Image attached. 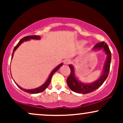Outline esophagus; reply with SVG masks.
Listing matches in <instances>:
<instances>
[{
	"label": "esophagus",
	"instance_id": "34e87169",
	"mask_svg": "<svg viewBox=\"0 0 123 123\" xmlns=\"http://www.w3.org/2000/svg\"><path fill=\"white\" fill-rule=\"evenodd\" d=\"M63 63H64V64L65 65H68L70 63V60H69V59H66V60H65L63 61Z\"/></svg>",
	"mask_w": 123,
	"mask_h": 123
}]
</instances>
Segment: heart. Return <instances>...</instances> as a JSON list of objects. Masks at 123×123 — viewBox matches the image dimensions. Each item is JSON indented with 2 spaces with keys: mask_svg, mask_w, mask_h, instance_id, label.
Segmentation results:
<instances>
[{
  "mask_svg": "<svg viewBox=\"0 0 123 123\" xmlns=\"http://www.w3.org/2000/svg\"><path fill=\"white\" fill-rule=\"evenodd\" d=\"M83 43H85V42H83Z\"/></svg>",
  "mask_w": 123,
  "mask_h": 123,
  "instance_id": "b5f03b06",
  "label": "heart"
}]
</instances>
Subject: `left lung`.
Segmentation results:
<instances>
[{
	"instance_id": "1",
	"label": "left lung",
	"mask_w": 123,
	"mask_h": 123,
	"mask_svg": "<svg viewBox=\"0 0 123 123\" xmlns=\"http://www.w3.org/2000/svg\"><path fill=\"white\" fill-rule=\"evenodd\" d=\"M102 50L106 54V59L104 63L102 74L95 81L90 83H86L81 81L76 75L74 68L72 65H69L71 72L69 76L66 80L68 86L71 90L79 94H88L93 92L98 89L104 83L108 77L110 70V65L111 62V52L108 46L105 42H101L95 45L92 48V51H99Z\"/></svg>"
}]
</instances>
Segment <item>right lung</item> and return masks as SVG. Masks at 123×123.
<instances>
[{"instance_id":"1","label":"right lung","mask_w":123,"mask_h":123,"mask_svg":"<svg viewBox=\"0 0 123 123\" xmlns=\"http://www.w3.org/2000/svg\"><path fill=\"white\" fill-rule=\"evenodd\" d=\"M40 39H41V37H40V36H26V37L22 38V39H21L20 41L18 42V43L17 44V46H15V47H14V49L13 52H12V59L13 58V55H14V54L15 51L16 50L18 47H19V46H20V45L22 43H24V42H26V41L30 40H31V39H33V40H40ZM62 65H63V63H60V65H58L57 67L55 68L53 70H52L51 72L50 73V75H49V77L47 78V80L45 81V83H44L43 84H42V86H39V87H37V88H33V89L23 88H22L21 87H20V86L18 85V84H17V83H15V81L14 82L15 84H16V85L18 87L21 89V90H22V91H25V92L29 93V94H37V93H40L41 92H42V91H43L44 90H46V88L49 86V84H50V83L51 82V80L52 76H53L54 73L55 72H57V70L60 69V68L61 67V66H62Z\"/></svg>"}]
</instances>
